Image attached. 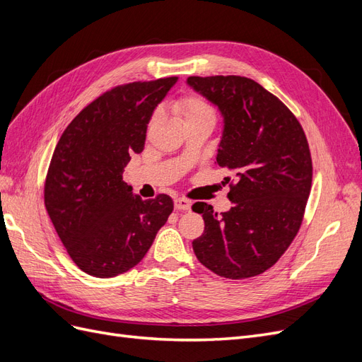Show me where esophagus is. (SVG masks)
<instances>
[{"mask_svg": "<svg viewBox=\"0 0 362 362\" xmlns=\"http://www.w3.org/2000/svg\"><path fill=\"white\" fill-rule=\"evenodd\" d=\"M192 201H189V199H184V198H178V199H175V208H177V210H182V211H187V210H190L192 208Z\"/></svg>", "mask_w": 362, "mask_h": 362, "instance_id": "esophagus-1", "label": "esophagus"}]
</instances>
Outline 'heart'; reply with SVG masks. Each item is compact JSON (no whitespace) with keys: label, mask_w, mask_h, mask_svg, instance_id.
I'll return each mask as SVG.
<instances>
[{"label":"heart","mask_w":362,"mask_h":362,"mask_svg":"<svg viewBox=\"0 0 362 362\" xmlns=\"http://www.w3.org/2000/svg\"><path fill=\"white\" fill-rule=\"evenodd\" d=\"M175 110L181 116L184 124L193 122V120H208V122L214 124L216 120L214 107L201 96H182L181 100L175 103Z\"/></svg>","instance_id":"1"}]
</instances>
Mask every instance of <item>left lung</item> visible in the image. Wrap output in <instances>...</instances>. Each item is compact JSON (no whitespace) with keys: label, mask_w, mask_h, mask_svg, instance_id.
<instances>
[{"label":"left lung","mask_w":362,"mask_h":362,"mask_svg":"<svg viewBox=\"0 0 362 362\" xmlns=\"http://www.w3.org/2000/svg\"><path fill=\"white\" fill-rule=\"evenodd\" d=\"M187 84L218 107L223 133L217 164L233 172L226 213L193 204L204 217L194 255L216 275L245 279L270 269L288 249L311 192L308 140L287 105L238 75L189 76ZM228 182L231 178H225Z\"/></svg>","instance_id":"8db88e82"}]
</instances>
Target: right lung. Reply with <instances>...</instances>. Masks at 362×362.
Listing matches in <instances>:
<instances>
[{"label":"right lung","mask_w":362,"mask_h":362,"mask_svg":"<svg viewBox=\"0 0 362 362\" xmlns=\"http://www.w3.org/2000/svg\"><path fill=\"white\" fill-rule=\"evenodd\" d=\"M178 76L116 86L74 117L54 149L45 206L69 257L87 275L113 278L144 259L173 202L144 201L122 180L144 151L156 107Z\"/></svg>","instance_id":"obj_1"}]
</instances>
